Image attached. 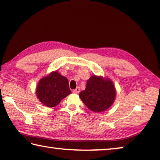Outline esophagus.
Returning a JSON list of instances; mask_svg holds the SVG:
<instances>
[{
  "label": "esophagus",
  "instance_id": "34e87169",
  "mask_svg": "<svg viewBox=\"0 0 160 160\" xmlns=\"http://www.w3.org/2000/svg\"><path fill=\"white\" fill-rule=\"evenodd\" d=\"M73 93H79L80 92V88L79 87H77V88L74 89V90H73Z\"/></svg>",
  "mask_w": 160,
  "mask_h": 160
}]
</instances>
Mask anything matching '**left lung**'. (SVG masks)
Returning <instances> with one entry per match:
<instances>
[{
	"mask_svg": "<svg viewBox=\"0 0 160 160\" xmlns=\"http://www.w3.org/2000/svg\"><path fill=\"white\" fill-rule=\"evenodd\" d=\"M116 89L110 78L92 75L79 97L89 110L102 112L110 108L116 98Z\"/></svg>",
	"mask_w": 160,
	"mask_h": 160,
	"instance_id": "8db88e82",
	"label": "left lung"
}]
</instances>
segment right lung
<instances>
[{
    "label": "right lung",
    "instance_id": "right-lung-1",
    "mask_svg": "<svg viewBox=\"0 0 160 160\" xmlns=\"http://www.w3.org/2000/svg\"><path fill=\"white\" fill-rule=\"evenodd\" d=\"M71 93L68 79L58 71H53L41 78L36 89L38 99L48 108L58 105Z\"/></svg>",
    "mask_w": 160,
    "mask_h": 160
}]
</instances>
